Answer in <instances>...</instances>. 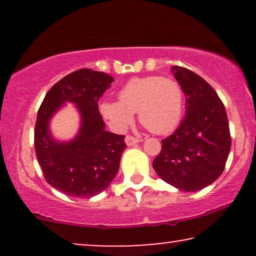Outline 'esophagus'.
I'll list each match as a JSON object with an SVG mask.
<instances>
[{
	"label": "esophagus",
	"instance_id": "esophagus-1",
	"mask_svg": "<svg viewBox=\"0 0 256 256\" xmlns=\"http://www.w3.org/2000/svg\"><path fill=\"white\" fill-rule=\"evenodd\" d=\"M124 142H126V144H127L128 146H132L138 144V143L140 142V140H138V138H134V136L128 135V136H126Z\"/></svg>",
	"mask_w": 256,
	"mask_h": 256
}]
</instances>
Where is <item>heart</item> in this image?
I'll return each mask as SVG.
<instances>
[{
  "mask_svg": "<svg viewBox=\"0 0 256 256\" xmlns=\"http://www.w3.org/2000/svg\"><path fill=\"white\" fill-rule=\"evenodd\" d=\"M118 100L100 104L101 115L116 132H124L138 112L140 121L149 130L166 134L176 128L183 114V88L172 78H132L118 90Z\"/></svg>",
  "mask_w": 256,
  "mask_h": 256,
  "instance_id": "obj_1",
  "label": "heart"
}]
</instances>
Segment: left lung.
I'll return each mask as SVG.
<instances>
[{
    "mask_svg": "<svg viewBox=\"0 0 256 256\" xmlns=\"http://www.w3.org/2000/svg\"><path fill=\"white\" fill-rule=\"evenodd\" d=\"M171 72L183 88L185 118L162 140L152 166L168 184L196 192L222 174L230 150L228 120L218 94L202 76L180 66H172Z\"/></svg>",
    "mask_w": 256,
    "mask_h": 256,
    "instance_id": "left-lung-1",
    "label": "left lung"
}]
</instances>
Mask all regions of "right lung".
Returning <instances> with one entry per match:
<instances>
[{
	"label": "right lung",
	"mask_w": 256,
	"mask_h": 256,
	"mask_svg": "<svg viewBox=\"0 0 256 256\" xmlns=\"http://www.w3.org/2000/svg\"><path fill=\"white\" fill-rule=\"evenodd\" d=\"M114 82L104 72L82 68L70 73L45 96L37 114L34 149L48 184L62 194L90 198L110 186L116 176L124 136L106 130L98 101ZM73 103L80 118L74 138L56 139L50 132L52 118Z\"/></svg>",
	"instance_id": "obj_1"
}]
</instances>
